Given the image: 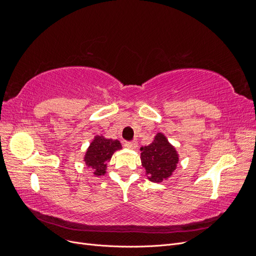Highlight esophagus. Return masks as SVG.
I'll return each mask as SVG.
<instances>
[{
	"mask_svg": "<svg viewBox=\"0 0 256 256\" xmlns=\"http://www.w3.org/2000/svg\"><path fill=\"white\" fill-rule=\"evenodd\" d=\"M124 146H125L128 150H136L138 147V143L136 142H126L125 144H124Z\"/></svg>",
	"mask_w": 256,
	"mask_h": 256,
	"instance_id": "1",
	"label": "esophagus"
}]
</instances>
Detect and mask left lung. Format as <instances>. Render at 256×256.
<instances>
[{
  "label": "left lung",
  "mask_w": 256,
  "mask_h": 256,
  "mask_svg": "<svg viewBox=\"0 0 256 256\" xmlns=\"http://www.w3.org/2000/svg\"><path fill=\"white\" fill-rule=\"evenodd\" d=\"M140 150L142 166L150 182H161L172 176L180 161V154L164 134L158 132L154 141L142 146Z\"/></svg>",
  "instance_id": "1"
}]
</instances>
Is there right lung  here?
Returning a JSON list of instances; mask_svg holds the SVG:
<instances>
[{"mask_svg":"<svg viewBox=\"0 0 256 256\" xmlns=\"http://www.w3.org/2000/svg\"><path fill=\"white\" fill-rule=\"evenodd\" d=\"M120 150H122V144L118 140L95 136L84 154L83 161L92 168L95 176H102L106 172V164L110 162L112 154Z\"/></svg>","mask_w":256,"mask_h":256,"instance_id":"right-lung-1","label":"right lung"}]
</instances>
